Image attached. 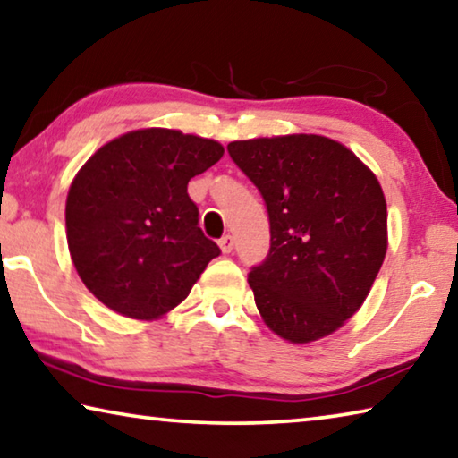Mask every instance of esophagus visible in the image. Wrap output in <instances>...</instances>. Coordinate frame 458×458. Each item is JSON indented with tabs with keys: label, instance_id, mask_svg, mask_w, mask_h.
Listing matches in <instances>:
<instances>
[{
	"label": "esophagus",
	"instance_id": "34e87169",
	"mask_svg": "<svg viewBox=\"0 0 458 458\" xmlns=\"http://www.w3.org/2000/svg\"><path fill=\"white\" fill-rule=\"evenodd\" d=\"M220 249H222L224 255H228V252H232V249H234V236H230V234L222 236L220 238Z\"/></svg>",
	"mask_w": 458,
	"mask_h": 458
}]
</instances>
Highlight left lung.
I'll list each match as a JSON object with an SVG mask.
<instances>
[{
    "label": "left lung",
    "mask_w": 458,
    "mask_h": 458,
    "mask_svg": "<svg viewBox=\"0 0 458 458\" xmlns=\"http://www.w3.org/2000/svg\"><path fill=\"white\" fill-rule=\"evenodd\" d=\"M257 185L271 249L249 285L265 324L293 344L338 330L387 252V203L373 171L332 138L289 134L228 144Z\"/></svg>",
    "instance_id": "8db88e82"
}]
</instances>
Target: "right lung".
Listing matches in <instances>:
<instances>
[{"instance_id":"right-lung-1","label":"right lung","mask_w":458,"mask_h":458,"mask_svg":"<svg viewBox=\"0 0 458 458\" xmlns=\"http://www.w3.org/2000/svg\"><path fill=\"white\" fill-rule=\"evenodd\" d=\"M222 155L209 138L144 128L114 138L81 166L64 208L67 242L104 306L157 320L190 295L220 249L203 236L187 183Z\"/></svg>"}]
</instances>
